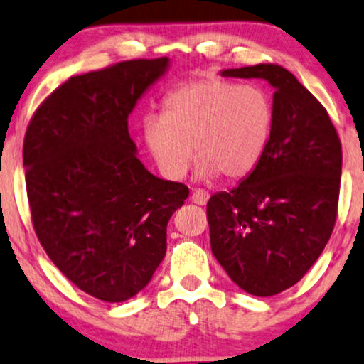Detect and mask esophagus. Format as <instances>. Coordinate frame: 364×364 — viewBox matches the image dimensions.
I'll list each match as a JSON object with an SVG mask.
<instances>
[{
  "label": "esophagus",
  "instance_id": "34e87169",
  "mask_svg": "<svg viewBox=\"0 0 364 364\" xmlns=\"http://www.w3.org/2000/svg\"><path fill=\"white\" fill-rule=\"evenodd\" d=\"M191 200L197 205H205V203L209 200V192L204 189H192Z\"/></svg>",
  "mask_w": 364,
  "mask_h": 364
}]
</instances>
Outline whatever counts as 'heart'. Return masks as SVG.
I'll return each mask as SVG.
<instances>
[{
  "instance_id": "1",
  "label": "heart",
  "mask_w": 364,
  "mask_h": 364,
  "mask_svg": "<svg viewBox=\"0 0 364 364\" xmlns=\"http://www.w3.org/2000/svg\"><path fill=\"white\" fill-rule=\"evenodd\" d=\"M272 124V100L262 87L208 75L170 91L161 113L143 118L141 140L168 181L189 172L192 144L203 177L237 181L258 165Z\"/></svg>"
}]
</instances>
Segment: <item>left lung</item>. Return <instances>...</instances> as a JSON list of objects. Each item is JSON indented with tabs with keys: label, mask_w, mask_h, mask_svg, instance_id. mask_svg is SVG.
Listing matches in <instances>:
<instances>
[{
	"label": "left lung",
	"mask_w": 364,
	"mask_h": 364,
	"mask_svg": "<svg viewBox=\"0 0 364 364\" xmlns=\"http://www.w3.org/2000/svg\"><path fill=\"white\" fill-rule=\"evenodd\" d=\"M272 84L268 145L248 177L208 203L210 250L237 287L257 297L290 289L317 262L338 216L343 150L316 96L284 67L226 69Z\"/></svg>",
	"instance_id": "obj_1"
}]
</instances>
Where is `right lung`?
<instances>
[{
	"label": "right lung",
	"instance_id": "add662e5",
	"mask_svg": "<svg viewBox=\"0 0 364 364\" xmlns=\"http://www.w3.org/2000/svg\"><path fill=\"white\" fill-rule=\"evenodd\" d=\"M168 58L75 75L31 116L23 167L35 235L75 287L105 302L145 289L167 251V224L189 187L136 159L128 116Z\"/></svg>",
	"mask_w": 364,
	"mask_h": 364
}]
</instances>
